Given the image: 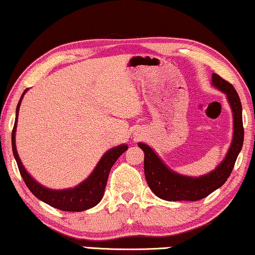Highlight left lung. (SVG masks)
<instances>
[{
  "instance_id": "obj_1",
  "label": "left lung",
  "mask_w": 255,
  "mask_h": 255,
  "mask_svg": "<svg viewBox=\"0 0 255 255\" xmlns=\"http://www.w3.org/2000/svg\"><path fill=\"white\" fill-rule=\"evenodd\" d=\"M214 86L227 94L234 113V139L227 156L215 170L198 178L185 177L173 172L162 163L154 150L145 143L139 147L145 153V177L147 184L158 198L168 201H197L204 199L227 182L235 167L236 160L244 141L241 99L232 84L213 73Z\"/></svg>"
}]
</instances>
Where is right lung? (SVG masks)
I'll return each mask as SVG.
<instances>
[{"instance_id":"obj_1","label":"right lung","mask_w":255,"mask_h":255,"mask_svg":"<svg viewBox=\"0 0 255 255\" xmlns=\"http://www.w3.org/2000/svg\"><path fill=\"white\" fill-rule=\"evenodd\" d=\"M25 92L20 97V100L17 105L16 110V121H14V125L12 128V134H11V142H12V152L13 156L16 158L18 169L21 177H23L25 184L28 187V190L35 195L36 198L46 202L51 207L57 208L60 210H64V212H82V210H86L88 208L94 207L98 205L103 197L105 193V189L107 185V180H108V176L110 172V169L114 165V163L117 161L122 154L128 149L127 145H121L115 148H112L108 150L99 162L97 168L92 172V175L88 178L83 182L80 185L76 186L75 189L70 190H63V191H55L46 189L45 186L40 185L36 183L31 176L28 175L25 170V168L21 164L20 158L18 156L16 150V143H14V133H16V127H17V116L18 112H19V106L23 99Z\"/></svg>"}]
</instances>
